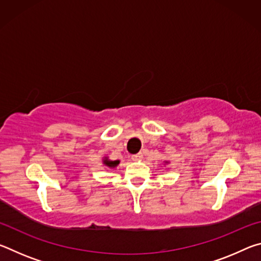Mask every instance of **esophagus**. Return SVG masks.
Wrapping results in <instances>:
<instances>
[{"instance_id":"esophagus-1","label":"esophagus","mask_w":261,"mask_h":261,"mask_svg":"<svg viewBox=\"0 0 261 261\" xmlns=\"http://www.w3.org/2000/svg\"><path fill=\"white\" fill-rule=\"evenodd\" d=\"M141 158H143V153H137V154H134V155H132L131 156V159H132V160H134V161H137V160H140V159Z\"/></svg>"}]
</instances>
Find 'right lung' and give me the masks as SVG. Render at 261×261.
<instances>
[{
    "label": "right lung",
    "mask_w": 261,
    "mask_h": 261,
    "mask_svg": "<svg viewBox=\"0 0 261 261\" xmlns=\"http://www.w3.org/2000/svg\"><path fill=\"white\" fill-rule=\"evenodd\" d=\"M103 163L106 166H108V167H116L118 163H120V161H108V160H105L103 161Z\"/></svg>",
    "instance_id": "right-lung-1"
}]
</instances>
